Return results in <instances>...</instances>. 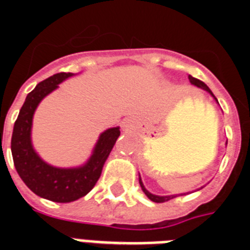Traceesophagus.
<instances>
[{
  "label": "esophagus",
  "mask_w": 250,
  "mask_h": 250,
  "mask_svg": "<svg viewBox=\"0 0 250 250\" xmlns=\"http://www.w3.org/2000/svg\"><path fill=\"white\" fill-rule=\"evenodd\" d=\"M132 127V123H131V121H127V122L125 123V129H129V128Z\"/></svg>",
  "instance_id": "1"
}]
</instances>
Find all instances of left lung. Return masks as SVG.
Masks as SVG:
<instances>
[{"instance_id": "left-lung-1", "label": "left lung", "mask_w": 250, "mask_h": 250, "mask_svg": "<svg viewBox=\"0 0 250 250\" xmlns=\"http://www.w3.org/2000/svg\"><path fill=\"white\" fill-rule=\"evenodd\" d=\"M188 80H190V83L192 84V85H195V86H197V88H201V89H204V90H206V92H208L210 95H211L212 98L215 99L216 103H219L218 99L215 98V95L212 94V92L209 89V86L206 85V84L204 83V82H201V80L196 79V78H194V77H191V75H188ZM140 185H141V188H142L143 192L146 194V196L148 197L149 200L153 201V203H165V201L171 200V199H173V197L180 196V195H185V194H180V195H168V196H158V195L151 194V192H149V191L147 190L146 188H145V185H143L142 180H141V176H140Z\"/></svg>"}]
</instances>
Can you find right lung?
<instances>
[{
  "mask_svg": "<svg viewBox=\"0 0 250 250\" xmlns=\"http://www.w3.org/2000/svg\"><path fill=\"white\" fill-rule=\"evenodd\" d=\"M73 73H58L42 80L27 94L14 125L11 152L19 176L38 196L55 203H71L85 196L101 177L103 166L121 131L119 127L102 132L92 156L82 166L62 168L46 162L36 153L31 141L34 113L40 102L54 92Z\"/></svg>",
  "mask_w": 250,
  "mask_h": 250,
  "instance_id": "obj_1",
  "label": "right lung"
}]
</instances>
